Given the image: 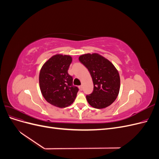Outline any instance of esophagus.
<instances>
[{"label": "esophagus", "mask_w": 159, "mask_h": 159, "mask_svg": "<svg viewBox=\"0 0 159 159\" xmlns=\"http://www.w3.org/2000/svg\"><path fill=\"white\" fill-rule=\"evenodd\" d=\"M79 88H80V90H82V89H83V85H80Z\"/></svg>", "instance_id": "esophagus-1"}]
</instances>
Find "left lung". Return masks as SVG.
<instances>
[{
	"mask_svg": "<svg viewBox=\"0 0 159 159\" xmlns=\"http://www.w3.org/2000/svg\"><path fill=\"white\" fill-rule=\"evenodd\" d=\"M92 78L93 91L86 95L88 102L96 109L105 108L111 105L120 89L119 72L109 60L97 53L85 54L79 57Z\"/></svg>",
	"mask_w": 159,
	"mask_h": 159,
	"instance_id": "1",
	"label": "left lung"
}]
</instances>
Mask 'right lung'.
Wrapping results in <instances>:
<instances>
[{"mask_svg":"<svg viewBox=\"0 0 159 159\" xmlns=\"http://www.w3.org/2000/svg\"><path fill=\"white\" fill-rule=\"evenodd\" d=\"M72 58L70 56L56 54L42 66L39 84L43 97L51 105L64 108L74 102L79 89L73 85V78L68 70Z\"/></svg>","mask_w":159,"mask_h":159,"instance_id":"right-lung-1","label":"right lung"}]
</instances>
